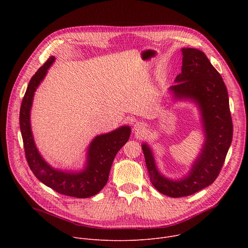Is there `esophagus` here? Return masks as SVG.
<instances>
[{"label":"esophagus","instance_id":"34e87169","mask_svg":"<svg viewBox=\"0 0 248 248\" xmlns=\"http://www.w3.org/2000/svg\"><path fill=\"white\" fill-rule=\"evenodd\" d=\"M144 129H145V125H144L143 123H136V124H134V130L137 131V132H139V133L144 131Z\"/></svg>","mask_w":248,"mask_h":248}]
</instances>
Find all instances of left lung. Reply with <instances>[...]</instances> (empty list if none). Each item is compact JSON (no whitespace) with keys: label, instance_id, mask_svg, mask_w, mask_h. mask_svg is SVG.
Listing matches in <instances>:
<instances>
[{"label":"left lung","instance_id":"1","mask_svg":"<svg viewBox=\"0 0 248 248\" xmlns=\"http://www.w3.org/2000/svg\"><path fill=\"white\" fill-rule=\"evenodd\" d=\"M182 53V73L169 89L175 100H191L198 105L205 133L201 153L188 174L173 181L161 174L150 147L142 144L151 184L159 192L173 198L191 195L213 184L232 139L229 95L221 75L202 51L183 48Z\"/></svg>","mask_w":248,"mask_h":248}]
</instances>
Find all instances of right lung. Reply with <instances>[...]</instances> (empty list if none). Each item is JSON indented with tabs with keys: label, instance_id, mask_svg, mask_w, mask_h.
<instances>
[{
	"label": "right lung",
	"instance_id": "right-lung-1",
	"mask_svg": "<svg viewBox=\"0 0 248 248\" xmlns=\"http://www.w3.org/2000/svg\"><path fill=\"white\" fill-rule=\"evenodd\" d=\"M55 62L50 57L31 78L22 99L19 112V126L23 140L25 157L34 175L55 191L78 198H88L97 194L109 179L113 161L119 150L127 142L130 135L128 125L112 132L96 136L89 144L85 167L80 171H63L52 168L40 155L35 145L31 125L30 111L34 92L45 78L49 67Z\"/></svg>",
	"mask_w": 248,
	"mask_h": 248
}]
</instances>
